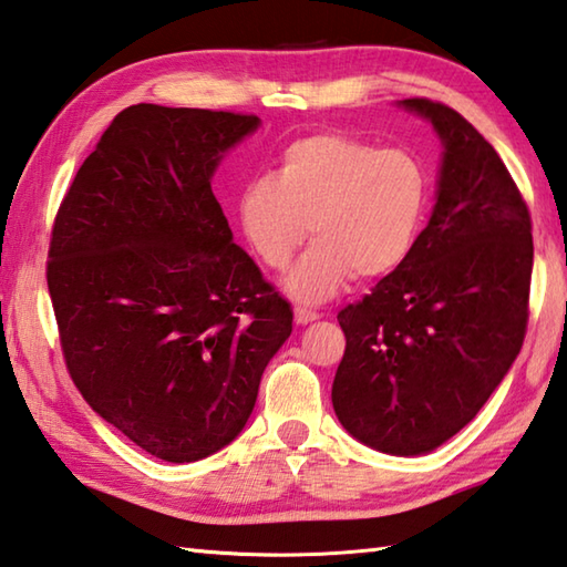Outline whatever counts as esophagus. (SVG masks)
Masks as SVG:
<instances>
[{"instance_id": "34e87169", "label": "esophagus", "mask_w": 567, "mask_h": 567, "mask_svg": "<svg viewBox=\"0 0 567 567\" xmlns=\"http://www.w3.org/2000/svg\"><path fill=\"white\" fill-rule=\"evenodd\" d=\"M317 319H319V315L312 312V309L295 307V321H297L299 327H305V324H309V321H317Z\"/></svg>"}]
</instances>
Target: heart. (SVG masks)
Wrapping results in <instances>:
<instances>
[{"mask_svg": "<svg viewBox=\"0 0 567 567\" xmlns=\"http://www.w3.org/2000/svg\"><path fill=\"white\" fill-rule=\"evenodd\" d=\"M427 194V172L413 152L317 132L287 144L280 172L246 182L238 224L272 270L287 268L312 230V248L285 277V290L299 302H324L353 275L379 280L401 268L423 226Z\"/></svg>", "mask_w": 567, "mask_h": 567, "instance_id": "1", "label": "heart"}]
</instances>
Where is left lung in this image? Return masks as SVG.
Here are the masks:
<instances>
[{
    "label": "left lung",
    "mask_w": 567,
    "mask_h": 567,
    "mask_svg": "<svg viewBox=\"0 0 567 567\" xmlns=\"http://www.w3.org/2000/svg\"><path fill=\"white\" fill-rule=\"evenodd\" d=\"M398 105L442 142L435 208L401 268L339 312L347 351L331 403L351 437L415 457L472 423L516 361L534 238L512 174L457 110Z\"/></svg>",
    "instance_id": "1"
}]
</instances>
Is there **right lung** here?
<instances>
[{
  "instance_id": "add662e5",
  "label": "right lung",
  "mask_w": 567,
  "mask_h": 567,
  "mask_svg": "<svg viewBox=\"0 0 567 567\" xmlns=\"http://www.w3.org/2000/svg\"><path fill=\"white\" fill-rule=\"evenodd\" d=\"M260 117L132 105L55 216L49 292L63 359L95 413L164 462L204 460L246 427L292 309L233 243L210 192Z\"/></svg>"
}]
</instances>
